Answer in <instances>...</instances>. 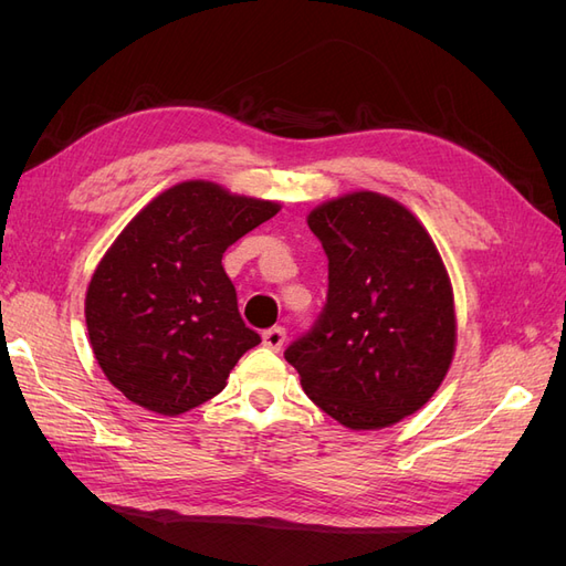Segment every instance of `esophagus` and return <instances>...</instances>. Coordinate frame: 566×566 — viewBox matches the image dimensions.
<instances>
[{"mask_svg":"<svg viewBox=\"0 0 566 566\" xmlns=\"http://www.w3.org/2000/svg\"><path fill=\"white\" fill-rule=\"evenodd\" d=\"M285 342V328H269L262 333V345L271 352H279Z\"/></svg>","mask_w":566,"mask_h":566,"instance_id":"34e87169","label":"esophagus"}]
</instances>
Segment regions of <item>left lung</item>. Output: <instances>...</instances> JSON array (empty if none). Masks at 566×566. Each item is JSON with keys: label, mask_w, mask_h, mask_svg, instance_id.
<instances>
[{"label": "left lung", "mask_w": 566, "mask_h": 566, "mask_svg": "<svg viewBox=\"0 0 566 566\" xmlns=\"http://www.w3.org/2000/svg\"><path fill=\"white\" fill-rule=\"evenodd\" d=\"M306 224L328 254V302L285 361L339 424L382 430L430 401L451 368L449 271L420 219L382 193L325 200Z\"/></svg>", "instance_id": "1"}]
</instances>
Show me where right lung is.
<instances>
[{
  "mask_svg": "<svg viewBox=\"0 0 566 566\" xmlns=\"http://www.w3.org/2000/svg\"><path fill=\"white\" fill-rule=\"evenodd\" d=\"M281 210L205 179L153 198L115 238L84 297L92 352L108 382L160 416H181L227 387L260 345L221 266L227 248Z\"/></svg>",
  "mask_w": 566,
  "mask_h": 566,
  "instance_id": "1",
  "label": "right lung"
}]
</instances>
